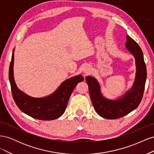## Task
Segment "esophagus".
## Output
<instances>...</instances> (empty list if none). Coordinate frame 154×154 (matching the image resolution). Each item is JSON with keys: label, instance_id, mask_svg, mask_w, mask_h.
<instances>
[{"label": "esophagus", "instance_id": "obj_1", "mask_svg": "<svg viewBox=\"0 0 154 154\" xmlns=\"http://www.w3.org/2000/svg\"><path fill=\"white\" fill-rule=\"evenodd\" d=\"M83 72H84L85 74H89V73L91 72V67H90L89 66H85L84 67H83Z\"/></svg>", "mask_w": 154, "mask_h": 154}]
</instances>
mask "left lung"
Returning a JSON list of instances; mask_svg holds the SVG:
<instances>
[{"mask_svg":"<svg viewBox=\"0 0 154 154\" xmlns=\"http://www.w3.org/2000/svg\"><path fill=\"white\" fill-rule=\"evenodd\" d=\"M125 47L135 58L136 66V78L133 86L119 98L112 100L101 94L100 85L94 77L86 76L90 97L96 112L102 118L115 119L123 117L139 106L143 98L146 80V67L143 51L137 43L127 35Z\"/></svg>","mask_w":154,"mask_h":154,"instance_id":"8db88e82","label":"left lung"}]
</instances>
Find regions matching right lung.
<instances>
[{
	"mask_svg": "<svg viewBox=\"0 0 154 154\" xmlns=\"http://www.w3.org/2000/svg\"><path fill=\"white\" fill-rule=\"evenodd\" d=\"M14 51L9 70L12 96L19 109L26 114L40 120H53L60 118L66 109L69 97L78 83L84 78L79 74L65 80L53 94L44 97H33L17 87L13 76Z\"/></svg>",
	"mask_w": 154,
	"mask_h": 154,
	"instance_id": "obj_1",
	"label": "right lung"
}]
</instances>
